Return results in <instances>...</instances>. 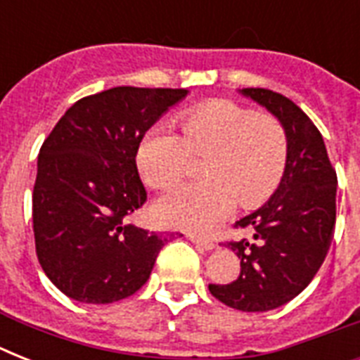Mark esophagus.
Listing matches in <instances>:
<instances>
[{
	"instance_id": "esophagus-1",
	"label": "esophagus",
	"mask_w": 360,
	"mask_h": 360,
	"mask_svg": "<svg viewBox=\"0 0 360 360\" xmlns=\"http://www.w3.org/2000/svg\"><path fill=\"white\" fill-rule=\"evenodd\" d=\"M191 240L192 243H196V245L203 246L205 250H213L214 246V240L213 239H203V237H196V236H191Z\"/></svg>"
}]
</instances>
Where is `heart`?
<instances>
[{
    "label": "heart",
    "mask_w": 360,
    "mask_h": 360,
    "mask_svg": "<svg viewBox=\"0 0 360 360\" xmlns=\"http://www.w3.org/2000/svg\"><path fill=\"white\" fill-rule=\"evenodd\" d=\"M181 136L153 127L141 138L136 166L147 186L168 191L203 158L207 179L175 188L155 205L164 224L205 231L233 203L254 209L278 188L290 157V138L274 115L233 101H209L179 115Z\"/></svg>",
    "instance_id": "b5f03b06"
}]
</instances>
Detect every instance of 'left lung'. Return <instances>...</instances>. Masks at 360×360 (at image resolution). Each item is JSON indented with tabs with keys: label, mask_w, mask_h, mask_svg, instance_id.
I'll return each instance as SVG.
<instances>
[{
	"label": "left lung",
	"mask_w": 360,
	"mask_h": 360,
	"mask_svg": "<svg viewBox=\"0 0 360 360\" xmlns=\"http://www.w3.org/2000/svg\"><path fill=\"white\" fill-rule=\"evenodd\" d=\"M246 97L273 112L288 130L290 157L278 191L233 228L252 239L230 240L240 273L231 284H209L211 295L243 312H267L297 297L325 262L336 224V169L304 112L280 93L246 87Z\"/></svg>",
	"instance_id": "left-lung-1"
}]
</instances>
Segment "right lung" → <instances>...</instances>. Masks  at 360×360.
Returning a JSON list of instances; mask_svg holds the SVG:
<instances>
[{
    "label": "right lung",
    "instance_id": "obj_1",
    "mask_svg": "<svg viewBox=\"0 0 360 360\" xmlns=\"http://www.w3.org/2000/svg\"><path fill=\"white\" fill-rule=\"evenodd\" d=\"M186 95L172 87H112L70 106L39 151L33 236L52 284L80 302L106 304L146 284L166 231L129 219L147 202L136 168L141 138Z\"/></svg>",
    "mask_w": 360,
    "mask_h": 360
}]
</instances>
